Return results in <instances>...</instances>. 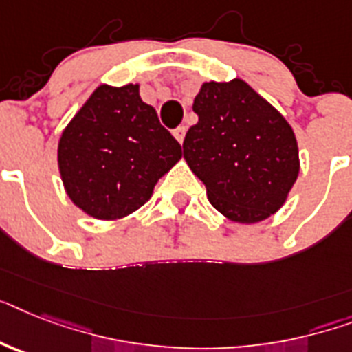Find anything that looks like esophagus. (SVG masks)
Masks as SVG:
<instances>
[{"instance_id": "34e87169", "label": "esophagus", "mask_w": 352, "mask_h": 352, "mask_svg": "<svg viewBox=\"0 0 352 352\" xmlns=\"http://www.w3.org/2000/svg\"><path fill=\"white\" fill-rule=\"evenodd\" d=\"M185 133H187L185 126H179L174 129V136H176V140H178L179 144H183V140H185Z\"/></svg>"}]
</instances>
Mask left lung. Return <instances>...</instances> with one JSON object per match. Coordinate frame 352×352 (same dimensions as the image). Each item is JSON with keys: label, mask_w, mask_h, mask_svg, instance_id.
I'll list each match as a JSON object with an SVG mask.
<instances>
[{"label": "left lung", "mask_w": 352, "mask_h": 352, "mask_svg": "<svg viewBox=\"0 0 352 352\" xmlns=\"http://www.w3.org/2000/svg\"><path fill=\"white\" fill-rule=\"evenodd\" d=\"M183 158L212 207L235 223H259L283 207L298 176L297 138L286 118L241 78L205 82Z\"/></svg>", "instance_id": "obj_1"}]
</instances>
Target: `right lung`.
<instances>
[{"instance_id":"right-lung-1","label":"right lung","mask_w":352,"mask_h":352,"mask_svg":"<svg viewBox=\"0 0 352 352\" xmlns=\"http://www.w3.org/2000/svg\"><path fill=\"white\" fill-rule=\"evenodd\" d=\"M57 158L69 199L97 219H118L149 199L182 145L142 100L138 84H104L63 131Z\"/></svg>"}]
</instances>
